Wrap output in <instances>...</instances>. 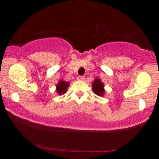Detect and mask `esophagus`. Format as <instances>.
<instances>
[{"label":"esophagus","mask_w":159,"mask_h":159,"mask_svg":"<svg viewBox=\"0 0 159 159\" xmlns=\"http://www.w3.org/2000/svg\"><path fill=\"white\" fill-rule=\"evenodd\" d=\"M77 80H80V81H83V80H84V76H82V75L78 76Z\"/></svg>","instance_id":"obj_1"}]
</instances>
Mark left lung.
Returning a JSON list of instances; mask_svg holds the SVG:
<instances>
[{"label": "left lung", "instance_id": "8db88e82", "mask_svg": "<svg viewBox=\"0 0 159 159\" xmlns=\"http://www.w3.org/2000/svg\"><path fill=\"white\" fill-rule=\"evenodd\" d=\"M93 90L95 95L98 96H103L105 93L104 84L98 78H96L93 84Z\"/></svg>", "mask_w": 159, "mask_h": 159}]
</instances>
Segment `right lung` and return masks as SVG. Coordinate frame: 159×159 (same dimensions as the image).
Wrapping results in <instances>:
<instances>
[{
    "label": "right lung",
    "mask_w": 159,
    "mask_h": 159,
    "mask_svg": "<svg viewBox=\"0 0 159 159\" xmlns=\"http://www.w3.org/2000/svg\"><path fill=\"white\" fill-rule=\"evenodd\" d=\"M69 82H65L64 80H60L58 84L56 85L57 87V93L59 94V95H61V94H64L66 92V89H67L69 87Z\"/></svg>",
    "instance_id": "1"
}]
</instances>
